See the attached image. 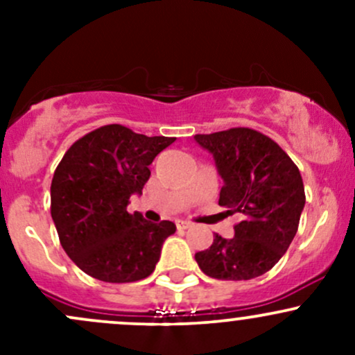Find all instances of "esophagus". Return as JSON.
I'll return each instance as SVG.
<instances>
[{
  "mask_svg": "<svg viewBox=\"0 0 355 355\" xmlns=\"http://www.w3.org/2000/svg\"><path fill=\"white\" fill-rule=\"evenodd\" d=\"M189 227H191V223H189V221H185V220H178L177 221V228H178V230H187Z\"/></svg>",
  "mask_w": 355,
  "mask_h": 355,
  "instance_id": "obj_1",
  "label": "esophagus"
}]
</instances>
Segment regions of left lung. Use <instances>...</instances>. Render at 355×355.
Returning <instances> with one entry per match:
<instances>
[{
	"label": "left lung",
	"mask_w": 355,
	"mask_h": 355,
	"mask_svg": "<svg viewBox=\"0 0 355 355\" xmlns=\"http://www.w3.org/2000/svg\"><path fill=\"white\" fill-rule=\"evenodd\" d=\"M194 139L213 155L223 178L220 206L242 218L234 227L235 237L216 234L196 261L218 280L261 277L287 252L299 228L306 204L299 168L273 139L252 128H228Z\"/></svg>",
	"instance_id": "1"
}]
</instances>
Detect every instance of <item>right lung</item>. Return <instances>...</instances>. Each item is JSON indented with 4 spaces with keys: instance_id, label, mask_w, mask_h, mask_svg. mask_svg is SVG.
Returning a JSON list of instances; mask_svg holds the SVG:
<instances>
[{
    "instance_id": "1",
    "label": "right lung",
    "mask_w": 355,
    "mask_h": 355,
    "mask_svg": "<svg viewBox=\"0 0 355 355\" xmlns=\"http://www.w3.org/2000/svg\"><path fill=\"white\" fill-rule=\"evenodd\" d=\"M175 137H148L123 125H105L70 146L51 182V216L60 244L89 277L130 284L155 271L171 221L151 223L127 211L142 194L149 164Z\"/></svg>"
}]
</instances>
